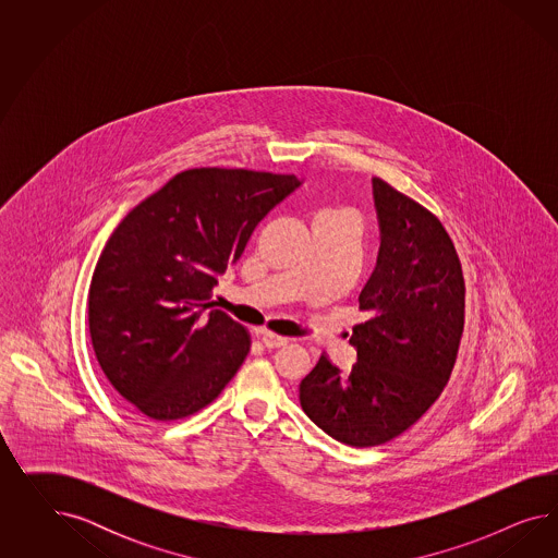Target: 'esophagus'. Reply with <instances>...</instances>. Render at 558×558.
Listing matches in <instances>:
<instances>
[{"label":"esophagus","instance_id":"1","mask_svg":"<svg viewBox=\"0 0 558 558\" xmlns=\"http://www.w3.org/2000/svg\"><path fill=\"white\" fill-rule=\"evenodd\" d=\"M262 341L268 350H278V348H284L288 343V338H282L278 333H271V331H264L262 333Z\"/></svg>","mask_w":558,"mask_h":558}]
</instances>
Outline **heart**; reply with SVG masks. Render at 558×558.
Wrapping results in <instances>:
<instances>
[{
	"instance_id": "obj_1",
	"label": "heart",
	"mask_w": 558,
	"mask_h": 558,
	"mask_svg": "<svg viewBox=\"0 0 558 558\" xmlns=\"http://www.w3.org/2000/svg\"><path fill=\"white\" fill-rule=\"evenodd\" d=\"M319 220H329V222H336V225H341L343 229H348L350 233H354L357 236V229H360V225H357V219H355L352 213H345V210H325L322 213Z\"/></svg>"
}]
</instances>
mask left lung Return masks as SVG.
I'll return each instance as SVG.
<instances>
[{
	"mask_svg": "<svg viewBox=\"0 0 558 558\" xmlns=\"http://www.w3.org/2000/svg\"><path fill=\"white\" fill-rule=\"evenodd\" d=\"M380 252L360 292L350 371L323 352L301 383L311 422L341 444L380 446L401 436L448 385L464 329V276L457 247L434 213L372 178Z\"/></svg>",
	"mask_w": 558,
	"mask_h": 558,
	"instance_id": "1",
	"label": "left lung"
}]
</instances>
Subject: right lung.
Masks as SVG:
<instances>
[{"label": "right lung", "instance_id": "obj_1", "mask_svg": "<svg viewBox=\"0 0 558 558\" xmlns=\"http://www.w3.org/2000/svg\"><path fill=\"white\" fill-rule=\"evenodd\" d=\"M296 175L196 168L120 220L89 284V336L110 385L155 422L213 403L250 354V331L210 308L217 276Z\"/></svg>", "mask_w": 558, "mask_h": 558}]
</instances>
